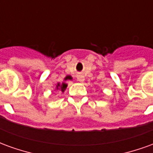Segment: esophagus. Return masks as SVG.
<instances>
[{
    "label": "esophagus",
    "mask_w": 153,
    "mask_h": 153,
    "mask_svg": "<svg viewBox=\"0 0 153 153\" xmlns=\"http://www.w3.org/2000/svg\"><path fill=\"white\" fill-rule=\"evenodd\" d=\"M77 80L80 82V83H83V81H84V77L83 75H79V76L77 77Z\"/></svg>",
    "instance_id": "obj_1"
}]
</instances>
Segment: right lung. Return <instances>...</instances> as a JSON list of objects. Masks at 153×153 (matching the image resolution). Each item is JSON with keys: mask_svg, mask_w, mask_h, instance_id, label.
<instances>
[{"mask_svg": "<svg viewBox=\"0 0 153 153\" xmlns=\"http://www.w3.org/2000/svg\"><path fill=\"white\" fill-rule=\"evenodd\" d=\"M72 79V77L70 76V75H67L65 79H64V81L62 83H56V88L55 90H58V91H60L61 93H64L65 89H66L67 86H68V84H67L65 82H66L67 80H70Z\"/></svg>", "mask_w": 153, "mask_h": 153, "instance_id": "1", "label": "right lung"}]
</instances>
